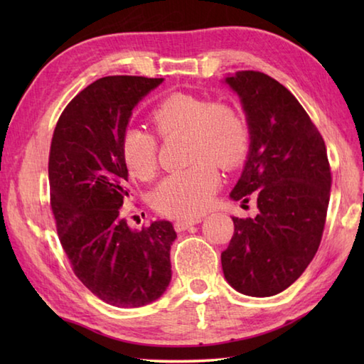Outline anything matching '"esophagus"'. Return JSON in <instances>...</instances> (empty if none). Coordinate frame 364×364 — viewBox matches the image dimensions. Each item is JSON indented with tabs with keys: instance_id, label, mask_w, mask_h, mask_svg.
Masks as SVG:
<instances>
[{
	"instance_id": "esophagus-1",
	"label": "esophagus",
	"mask_w": 364,
	"mask_h": 364,
	"mask_svg": "<svg viewBox=\"0 0 364 364\" xmlns=\"http://www.w3.org/2000/svg\"><path fill=\"white\" fill-rule=\"evenodd\" d=\"M198 222H202V219H186V220H176L175 222V228H176V231H184V230H188L189 227H192V225H197Z\"/></svg>"
}]
</instances>
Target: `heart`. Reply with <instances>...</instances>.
Segmentation results:
<instances>
[{
  "label": "heart",
  "mask_w": 364,
  "mask_h": 364,
  "mask_svg": "<svg viewBox=\"0 0 364 364\" xmlns=\"http://www.w3.org/2000/svg\"><path fill=\"white\" fill-rule=\"evenodd\" d=\"M149 119L153 133L162 139L186 134L188 161H195L161 181L154 191V208L168 218H197L208 210L219 188L220 173L215 162L230 168L245 158L249 127L233 106L183 92L162 98ZM120 150L133 176L150 180L156 173L158 142L149 131L125 129Z\"/></svg>",
  "instance_id": "heart-1"
}]
</instances>
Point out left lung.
<instances>
[{"mask_svg":"<svg viewBox=\"0 0 364 364\" xmlns=\"http://www.w3.org/2000/svg\"><path fill=\"white\" fill-rule=\"evenodd\" d=\"M225 81L241 98L250 131L249 156L230 197L244 203L255 197L258 214L233 218L222 269L236 291L269 297L289 288L319 249L331 186L327 149L310 115L277 80L241 70Z\"/></svg>","mask_w":364,"mask_h":364,"instance_id":"left-lung-1","label":"left lung"}]
</instances>
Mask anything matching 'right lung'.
I'll list each match as a JSON object with an SVG mask.
<instances>
[{
  "mask_svg": "<svg viewBox=\"0 0 364 364\" xmlns=\"http://www.w3.org/2000/svg\"><path fill=\"white\" fill-rule=\"evenodd\" d=\"M162 78L106 76L81 90L54 128L50 203L60 245L75 275L119 308L151 304L172 278L167 220L131 230L120 208L129 197L120 141L133 107Z\"/></svg>",
  "mask_w": 364,
  "mask_h": 364,
  "instance_id": "1",
  "label": "right lung"
}]
</instances>
